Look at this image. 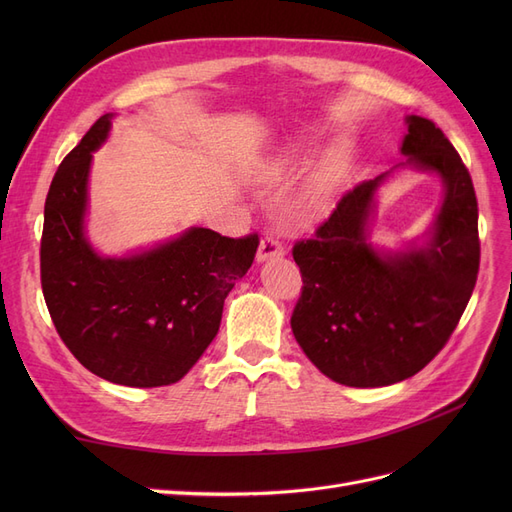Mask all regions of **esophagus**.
Masks as SVG:
<instances>
[{
	"label": "esophagus",
	"mask_w": 512,
	"mask_h": 512,
	"mask_svg": "<svg viewBox=\"0 0 512 512\" xmlns=\"http://www.w3.org/2000/svg\"><path fill=\"white\" fill-rule=\"evenodd\" d=\"M286 254L284 245L280 243V239H275L273 235H267L260 239V245H258V254L256 258L262 262V260H269V258H282Z\"/></svg>",
	"instance_id": "34e87169"
}]
</instances>
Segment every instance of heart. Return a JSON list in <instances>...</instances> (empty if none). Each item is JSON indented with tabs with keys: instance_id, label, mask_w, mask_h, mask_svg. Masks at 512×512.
<instances>
[{
	"instance_id": "b5f03b06",
	"label": "heart",
	"mask_w": 512,
	"mask_h": 512,
	"mask_svg": "<svg viewBox=\"0 0 512 512\" xmlns=\"http://www.w3.org/2000/svg\"><path fill=\"white\" fill-rule=\"evenodd\" d=\"M294 166H297V153H282L280 158H275L271 164H269V179L273 181H280L288 175H292ZM320 200H322V190L320 185H314L312 190H307L297 203V211L303 213V215H309L314 213L318 207H320Z\"/></svg>"
}]
</instances>
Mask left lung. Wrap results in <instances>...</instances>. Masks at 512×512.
Segmentation results:
<instances>
[{
    "label": "left lung",
    "instance_id": "obj_1",
    "mask_svg": "<svg viewBox=\"0 0 512 512\" xmlns=\"http://www.w3.org/2000/svg\"><path fill=\"white\" fill-rule=\"evenodd\" d=\"M406 164L444 181V200L421 250L382 256L365 243L386 175L339 198L314 237L292 247L303 277L290 327L307 359L333 382L374 389L418 374L453 335L478 275L472 177L436 123L410 115Z\"/></svg>",
    "mask_w": 512,
    "mask_h": 512
}]
</instances>
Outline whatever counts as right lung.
Listing matches in <instances>:
<instances>
[{
  "label": "right lung",
  "mask_w": 512,
  "mask_h": 512,
  "mask_svg": "<svg viewBox=\"0 0 512 512\" xmlns=\"http://www.w3.org/2000/svg\"><path fill=\"white\" fill-rule=\"evenodd\" d=\"M102 115L59 164L44 203L40 282L61 342L108 382L153 389L179 382L220 331L224 299L252 267L258 235L190 228L130 258H102L85 239L91 151Z\"/></svg>",
  "instance_id": "1"
}]
</instances>
